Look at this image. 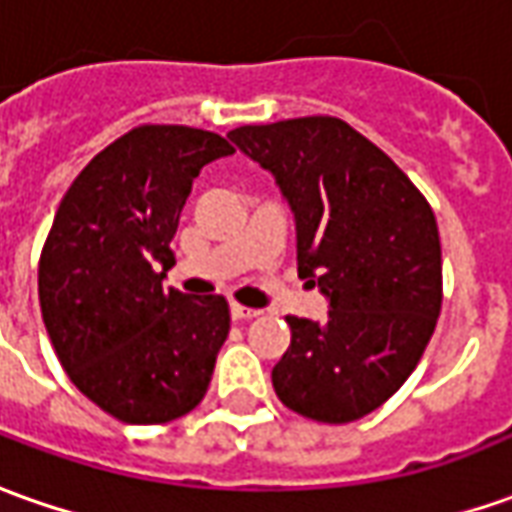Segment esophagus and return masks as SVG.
Wrapping results in <instances>:
<instances>
[{
	"mask_svg": "<svg viewBox=\"0 0 512 512\" xmlns=\"http://www.w3.org/2000/svg\"><path fill=\"white\" fill-rule=\"evenodd\" d=\"M229 311H232V319H255V316H260L257 308H246V305H238V302H232Z\"/></svg>",
	"mask_w": 512,
	"mask_h": 512,
	"instance_id": "1",
	"label": "esophagus"
}]
</instances>
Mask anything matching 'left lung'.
Masks as SVG:
<instances>
[{
	"label": "left lung",
	"mask_w": 512,
	"mask_h": 512,
	"mask_svg": "<svg viewBox=\"0 0 512 512\" xmlns=\"http://www.w3.org/2000/svg\"><path fill=\"white\" fill-rule=\"evenodd\" d=\"M229 139L280 184L297 221V266L328 297L325 322L285 316L277 398L319 423H350L412 375L443 305L429 201L339 117L241 125Z\"/></svg>",
	"instance_id": "1"
}]
</instances>
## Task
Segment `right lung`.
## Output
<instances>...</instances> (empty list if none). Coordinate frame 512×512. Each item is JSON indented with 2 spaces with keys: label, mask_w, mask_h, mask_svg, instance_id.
Segmentation results:
<instances>
[{
  "label": "right lung",
  "mask_w": 512,
  "mask_h": 512,
  "mask_svg": "<svg viewBox=\"0 0 512 512\" xmlns=\"http://www.w3.org/2000/svg\"><path fill=\"white\" fill-rule=\"evenodd\" d=\"M235 154L187 125H139L78 173L38 260V302L55 356L111 417L156 426L207 395L229 305L162 288L170 241L198 170Z\"/></svg>",
  "instance_id": "1"
}]
</instances>
